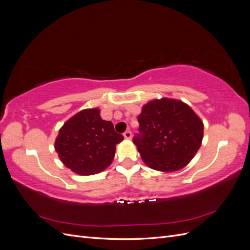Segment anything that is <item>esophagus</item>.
Wrapping results in <instances>:
<instances>
[{
	"label": "esophagus",
	"mask_w": 250,
	"mask_h": 250,
	"mask_svg": "<svg viewBox=\"0 0 250 250\" xmlns=\"http://www.w3.org/2000/svg\"><path fill=\"white\" fill-rule=\"evenodd\" d=\"M131 137H132V133H131L130 130H126L124 132V138L125 139H131Z\"/></svg>",
	"instance_id": "34e87169"
}]
</instances>
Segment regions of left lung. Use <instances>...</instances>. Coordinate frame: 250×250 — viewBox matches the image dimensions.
Wrapping results in <instances>:
<instances>
[{"instance_id": "obj_1", "label": "left lung", "mask_w": 250, "mask_h": 250, "mask_svg": "<svg viewBox=\"0 0 250 250\" xmlns=\"http://www.w3.org/2000/svg\"><path fill=\"white\" fill-rule=\"evenodd\" d=\"M133 137L143 161L150 168L172 172L184 168L200 148L203 124L188 105L163 98L147 103L138 117Z\"/></svg>"}]
</instances>
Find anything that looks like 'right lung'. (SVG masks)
<instances>
[{
  "label": "right lung",
  "mask_w": 250,
  "mask_h": 250,
  "mask_svg": "<svg viewBox=\"0 0 250 250\" xmlns=\"http://www.w3.org/2000/svg\"><path fill=\"white\" fill-rule=\"evenodd\" d=\"M123 140L110 121L101 119L99 109H84L60 128L55 150L65 167L80 175H92L108 167L116 145Z\"/></svg>",
  "instance_id": "1"
}]
</instances>
